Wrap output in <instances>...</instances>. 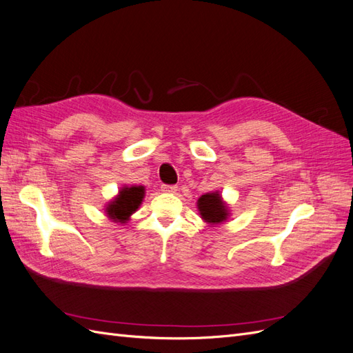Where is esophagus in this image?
I'll use <instances>...</instances> for the list:
<instances>
[{
    "instance_id": "1",
    "label": "esophagus",
    "mask_w": 353,
    "mask_h": 353,
    "mask_svg": "<svg viewBox=\"0 0 353 353\" xmlns=\"http://www.w3.org/2000/svg\"><path fill=\"white\" fill-rule=\"evenodd\" d=\"M163 193H176L178 187L176 185H162Z\"/></svg>"
}]
</instances>
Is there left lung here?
<instances>
[{"instance_id": "left-lung-1", "label": "left lung", "mask_w": 353, "mask_h": 353, "mask_svg": "<svg viewBox=\"0 0 353 353\" xmlns=\"http://www.w3.org/2000/svg\"><path fill=\"white\" fill-rule=\"evenodd\" d=\"M197 209L200 218L208 222L209 225H218V223L225 222L230 216V209L227 203L222 200L219 191L203 194L197 200Z\"/></svg>"}]
</instances>
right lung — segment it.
Instances as JSON below:
<instances>
[{
	"label": "right lung",
	"mask_w": 353,
	"mask_h": 353,
	"mask_svg": "<svg viewBox=\"0 0 353 353\" xmlns=\"http://www.w3.org/2000/svg\"><path fill=\"white\" fill-rule=\"evenodd\" d=\"M145 194V188L143 185H131L122 187L113 200H110L105 206V213L113 222L125 223L130 221L132 213L141 206Z\"/></svg>",
	"instance_id": "obj_1"
}]
</instances>
